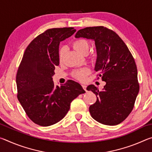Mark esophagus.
Masks as SVG:
<instances>
[{
    "label": "esophagus",
    "instance_id": "esophagus-1",
    "mask_svg": "<svg viewBox=\"0 0 152 152\" xmlns=\"http://www.w3.org/2000/svg\"><path fill=\"white\" fill-rule=\"evenodd\" d=\"M82 88H83V89L84 90V91H85L86 92H87V90H86V85H84V84H83V85H82Z\"/></svg>",
    "mask_w": 152,
    "mask_h": 152
}]
</instances>
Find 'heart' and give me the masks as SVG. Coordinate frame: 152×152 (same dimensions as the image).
I'll use <instances>...</instances> for the list:
<instances>
[{"label":"heart","instance_id":"1","mask_svg":"<svg viewBox=\"0 0 152 152\" xmlns=\"http://www.w3.org/2000/svg\"><path fill=\"white\" fill-rule=\"evenodd\" d=\"M72 45L75 50L78 51L79 53L82 54H87L90 49L89 43L87 40L84 39H77L74 40L72 43ZM64 46H61L59 49L58 57L60 61H61L63 59L64 55ZM90 73V70L87 68H82L78 70H75L72 72V76L74 78L78 80H84L86 78L87 75H88Z\"/></svg>","mask_w":152,"mask_h":152}]
</instances>
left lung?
<instances>
[{
  "label": "left lung",
  "mask_w": 152,
  "mask_h": 152,
  "mask_svg": "<svg viewBox=\"0 0 152 152\" xmlns=\"http://www.w3.org/2000/svg\"><path fill=\"white\" fill-rule=\"evenodd\" d=\"M76 38L93 39L96 48L95 71L106 82L102 91L94 84L87 87L96 94L89 107L91 117L100 123L116 125L123 122L134 107L140 91L137 69L127 46L116 33L103 26L89 27L77 31Z\"/></svg>",
  "instance_id": "left-lung-1"
}]
</instances>
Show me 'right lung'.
<instances>
[{"label": "right lung", "mask_w": 152, "mask_h": 152, "mask_svg": "<svg viewBox=\"0 0 152 152\" xmlns=\"http://www.w3.org/2000/svg\"><path fill=\"white\" fill-rule=\"evenodd\" d=\"M75 32L74 27L47 29L25 51L16 76L17 99L35 124L47 127L59 122L70 110L71 102L85 92L73 80L56 87L52 80L60 64V43Z\"/></svg>", "instance_id": "add662e5"}]
</instances>
